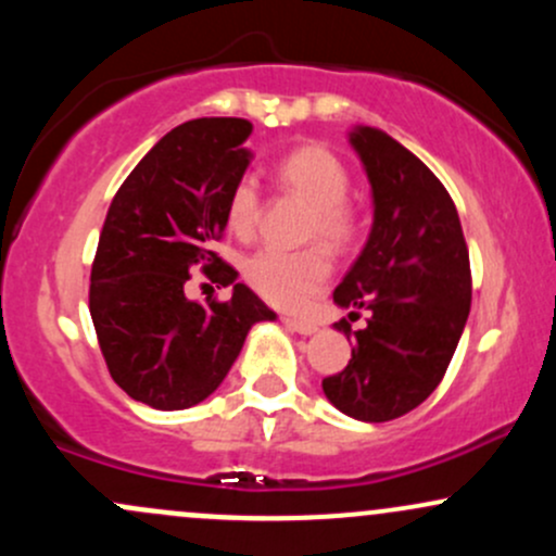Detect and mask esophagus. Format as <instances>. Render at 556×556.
<instances>
[{
    "instance_id": "1",
    "label": "esophagus",
    "mask_w": 556,
    "mask_h": 556,
    "mask_svg": "<svg viewBox=\"0 0 556 556\" xmlns=\"http://www.w3.org/2000/svg\"><path fill=\"white\" fill-rule=\"evenodd\" d=\"M282 325L290 329V332H295V334H314L316 329V321H311V319H295V316H282Z\"/></svg>"
}]
</instances>
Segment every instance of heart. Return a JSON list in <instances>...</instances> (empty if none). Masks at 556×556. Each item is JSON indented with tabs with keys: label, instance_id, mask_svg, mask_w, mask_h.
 Returning a JSON list of instances; mask_svg holds the SVG:
<instances>
[{
	"label": "heart",
	"instance_id": "b5f03b06",
	"mask_svg": "<svg viewBox=\"0 0 556 556\" xmlns=\"http://www.w3.org/2000/svg\"><path fill=\"white\" fill-rule=\"evenodd\" d=\"M279 187L292 198L311 205L306 240H321L327 248L343 250L353 240L356 222L345 205L348 170L338 155L319 144H306L288 152L274 168ZM261 192L250 176L231 187L227 222L235 235L248 237L258 227ZM332 264L321 248L290 250L261 248L242 261V277L261 298L279 308H298L319 292Z\"/></svg>",
	"mask_w": 556,
	"mask_h": 556
}]
</instances>
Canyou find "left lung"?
<instances>
[{"label":"left lung","instance_id":"1","mask_svg":"<svg viewBox=\"0 0 556 556\" xmlns=\"http://www.w3.org/2000/svg\"><path fill=\"white\" fill-rule=\"evenodd\" d=\"M348 144L369 181L371 229L332 301L369 319L321 390L345 417L390 422L446 375L472 303L469 253L454 200L414 152L375 126H353ZM334 329L351 334L345 319Z\"/></svg>","mask_w":556,"mask_h":556}]
</instances>
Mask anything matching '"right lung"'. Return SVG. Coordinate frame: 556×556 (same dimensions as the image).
I'll return each mask as SVG.
<instances>
[{
    "mask_svg": "<svg viewBox=\"0 0 556 556\" xmlns=\"http://www.w3.org/2000/svg\"><path fill=\"white\" fill-rule=\"evenodd\" d=\"M250 131L242 118L176 126L121 185L102 227L89 288L97 340L118 388L161 412L208 399L250 327L277 319L211 250L227 229L231 187L253 161ZM198 267L232 285L227 304L203 307L186 298Z\"/></svg>",
    "mask_w": 556,
    "mask_h": 556,
    "instance_id": "1",
    "label": "right lung"
}]
</instances>
